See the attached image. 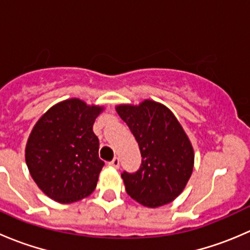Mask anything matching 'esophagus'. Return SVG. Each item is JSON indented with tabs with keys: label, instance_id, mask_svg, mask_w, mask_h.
<instances>
[{
	"label": "esophagus",
	"instance_id": "esophagus-1",
	"mask_svg": "<svg viewBox=\"0 0 250 250\" xmlns=\"http://www.w3.org/2000/svg\"><path fill=\"white\" fill-rule=\"evenodd\" d=\"M109 166L112 168H118L120 167V160H118L117 157H115L111 162H109Z\"/></svg>",
	"mask_w": 250,
	"mask_h": 250
}]
</instances>
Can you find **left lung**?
Instances as JSON below:
<instances>
[{"label":"left lung","instance_id":"8db88e82","mask_svg":"<svg viewBox=\"0 0 250 250\" xmlns=\"http://www.w3.org/2000/svg\"><path fill=\"white\" fill-rule=\"evenodd\" d=\"M139 144L137 173L121 174L128 195L148 208L175 200L190 180L195 163L192 144L178 118L163 104L146 99L116 106Z\"/></svg>","mask_w":250,"mask_h":250}]
</instances>
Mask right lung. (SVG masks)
<instances>
[{
    "label": "right lung",
    "mask_w": 250,
    "mask_h": 250,
    "mask_svg": "<svg viewBox=\"0 0 250 250\" xmlns=\"http://www.w3.org/2000/svg\"><path fill=\"white\" fill-rule=\"evenodd\" d=\"M103 111L71 98L53 105L32 128L26 166L40 190L55 202H77L94 191L104 162L93 125Z\"/></svg>",
    "instance_id": "1"
}]
</instances>
